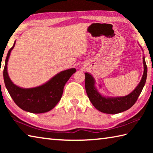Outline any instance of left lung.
<instances>
[{
    "label": "left lung",
    "mask_w": 153,
    "mask_h": 153,
    "mask_svg": "<svg viewBox=\"0 0 153 153\" xmlns=\"http://www.w3.org/2000/svg\"><path fill=\"white\" fill-rule=\"evenodd\" d=\"M142 59L144 72L140 82L132 92L124 97H107L101 94L96 86L94 77L88 72L85 73V88L87 95L97 109L107 114H117L129 109L135 104L144 86L147 77V66L144 56Z\"/></svg>",
    "instance_id": "left-lung-1"
}]
</instances>
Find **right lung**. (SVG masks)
<instances>
[{
  "instance_id": "right-lung-1",
  "label": "right lung",
  "mask_w": 153,
  "mask_h": 153,
  "mask_svg": "<svg viewBox=\"0 0 153 153\" xmlns=\"http://www.w3.org/2000/svg\"><path fill=\"white\" fill-rule=\"evenodd\" d=\"M16 41L10 48L5 60L3 77L5 86L13 100L22 110L32 113L48 112L55 107L61 100L64 86L76 69L71 68L62 71L39 86L24 88L13 84L9 76L7 65L11 51Z\"/></svg>"
}]
</instances>
